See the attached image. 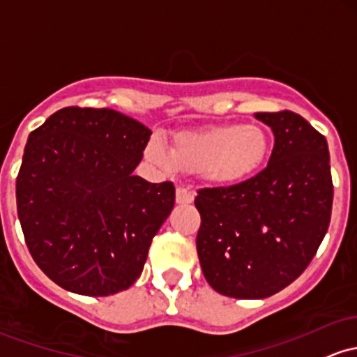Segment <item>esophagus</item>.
Segmentation results:
<instances>
[{
  "mask_svg": "<svg viewBox=\"0 0 357 357\" xmlns=\"http://www.w3.org/2000/svg\"><path fill=\"white\" fill-rule=\"evenodd\" d=\"M193 199H195L193 191H190L185 186L176 188V203H178V205H190V203H193Z\"/></svg>",
  "mask_w": 357,
  "mask_h": 357,
  "instance_id": "1",
  "label": "esophagus"
}]
</instances>
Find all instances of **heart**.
Listing matches in <instances>:
<instances>
[{
    "label": "heart",
    "mask_w": 357,
    "mask_h": 357,
    "mask_svg": "<svg viewBox=\"0 0 357 357\" xmlns=\"http://www.w3.org/2000/svg\"><path fill=\"white\" fill-rule=\"evenodd\" d=\"M271 140L256 123H222L172 137L171 151L159 137L146 146L149 162L164 172H199L208 185L230 188L252 178L268 160Z\"/></svg>",
    "instance_id": "heart-1"
}]
</instances>
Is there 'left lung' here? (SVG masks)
<instances>
[{
    "mask_svg": "<svg viewBox=\"0 0 357 357\" xmlns=\"http://www.w3.org/2000/svg\"><path fill=\"white\" fill-rule=\"evenodd\" d=\"M271 127L268 166L245 183L205 188L197 250L206 281L220 295L268 298L310 264L327 234L334 186L325 137L298 113H256Z\"/></svg>",
    "mask_w": 357,
    "mask_h": 357,
    "instance_id": "obj_1",
    "label": "left lung"
}]
</instances>
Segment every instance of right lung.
I'll use <instances>...</instances> for the list:
<instances>
[{
  "mask_svg": "<svg viewBox=\"0 0 357 357\" xmlns=\"http://www.w3.org/2000/svg\"><path fill=\"white\" fill-rule=\"evenodd\" d=\"M151 134L115 109L68 107L29 135L18 218L33 261L61 288L108 296L142 273L176 198L171 181L132 174Z\"/></svg>",
  "mask_w": 357,
  "mask_h": 357,
  "instance_id": "right-lung-1",
  "label": "right lung"
}]
</instances>
